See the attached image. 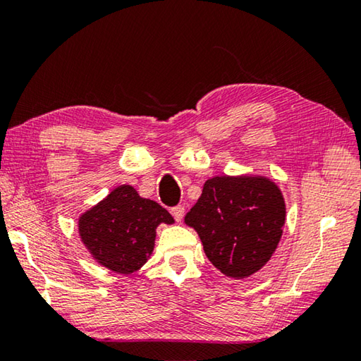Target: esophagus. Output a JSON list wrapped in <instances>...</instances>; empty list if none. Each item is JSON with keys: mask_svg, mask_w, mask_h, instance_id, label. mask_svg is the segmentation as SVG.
Here are the masks:
<instances>
[{"mask_svg": "<svg viewBox=\"0 0 361 361\" xmlns=\"http://www.w3.org/2000/svg\"><path fill=\"white\" fill-rule=\"evenodd\" d=\"M172 215L175 216L176 221H181L183 216H185V207L183 205H176L172 209Z\"/></svg>", "mask_w": 361, "mask_h": 361, "instance_id": "1", "label": "esophagus"}]
</instances>
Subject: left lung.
<instances>
[{
  "instance_id": "1",
  "label": "left lung",
  "mask_w": 361,
  "mask_h": 361,
  "mask_svg": "<svg viewBox=\"0 0 361 361\" xmlns=\"http://www.w3.org/2000/svg\"><path fill=\"white\" fill-rule=\"evenodd\" d=\"M285 216L282 191L267 176L221 175L205 181L185 223L197 232L219 272L247 279L276 253Z\"/></svg>"
}]
</instances>
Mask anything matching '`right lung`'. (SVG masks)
Segmentation results:
<instances>
[{
    "instance_id": "right-lung-1",
    "label": "right lung",
    "mask_w": 361,
    "mask_h": 361,
    "mask_svg": "<svg viewBox=\"0 0 361 361\" xmlns=\"http://www.w3.org/2000/svg\"><path fill=\"white\" fill-rule=\"evenodd\" d=\"M173 224L170 213L130 185L114 188L78 219L79 237L99 264L116 274L138 271L154 250L159 224Z\"/></svg>"
}]
</instances>
